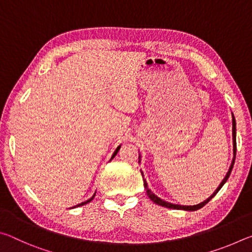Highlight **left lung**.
Segmentation results:
<instances>
[{"mask_svg":"<svg viewBox=\"0 0 252 252\" xmlns=\"http://www.w3.org/2000/svg\"><path fill=\"white\" fill-rule=\"evenodd\" d=\"M232 136H233V160H232V162H231V165H230V168H229V171H228V173L225 174V177H224V179L222 180V182L220 183V186L217 188V190L215 191V192L212 193V195H210V197H209L207 200H204L203 202H201V203H199V204H195V206H180V204H173V203H170V202H167V201H164V200H162V199H160V198H158L157 195L152 192V191L149 189L148 188V183H147V181H146V179L143 178V185H144V189H146V191H147V194H148V197L150 198L153 202L155 203H157V204H159V206H162V207H165V208H170V209H177V210H187V211H195V210H198V209H200V208H202L203 206H206V204L210 201V200L215 197V195L218 193V191L221 189V188H222V186L224 185L225 182H227V180H228V178H229V176H230V173H231V171H232V168H233V164H234V159H236V151H237V142H236V120H234V117H233V114H232ZM139 159H140V155H139ZM142 173V177H143V172H141Z\"/></svg>","mask_w":252,"mask_h":252,"instance_id":"obj_1","label":"left lung"}]
</instances>
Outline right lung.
<instances>
[{
  "mask_svg": "<svg viewBox=\"0 0 252 252\" xmlns=\"http://www.w3.org/2000/svg\"><path fill=\"white\" fill-rule=\"evenodd\" d=\"M120 147H121V146H119V147L117 148V150H116V151H114V153H113V156H112V158H111V159H113V158L117 156V153H118V151H119V150H120ZM94 195H95V193H94V194H93V197H92V198H90V199H89V200H87V201H84V202H82V203H80V204H78V206H75V207H81V206H83V204H87L88 202H90V201H92V200H93V198H94ZM75 207H73V208H75Z\"/></svg>",
  "mask_w": 252,
  "mask_h": 252,
  "instance_id": "1",
  "label": "right lung"
}]
</instances>
